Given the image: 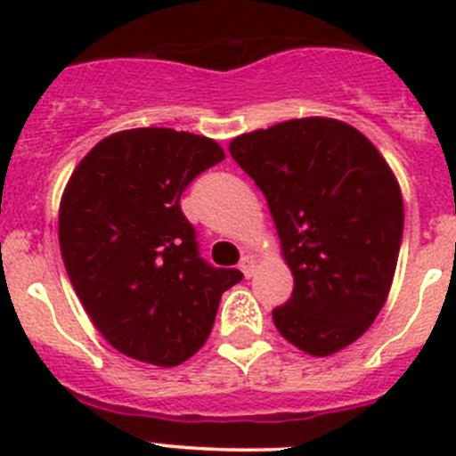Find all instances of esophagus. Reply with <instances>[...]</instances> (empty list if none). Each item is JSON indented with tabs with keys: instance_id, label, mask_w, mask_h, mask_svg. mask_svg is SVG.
<instances>
[{
	"instance_id": "34e87169",
	"label": "esophagus",
	"mask_w": 456,
	"mask_h": 456,
	"mask_svg": "<svg viewBox=\"0 0 456 456\" xmlns=\"http://www.w3.org/2000/svg\"><path fill=\"white\" fill-rule=\"evenodd\" d=\"M256 269H257V257L254 254H245V256H242V260H240V271H242V273H245L247 278H251Z\"/></svg>"
}]
</instances>
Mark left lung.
Returning a JSON list of instances; mask_svg holds the SVG:
<instances>
[{
  "label": "left lung",
  "mask_w": 456,
  "mask_h": 456,
  "mask_svg": "<svg viewBox=\"0 0 456 456\" xmlns=\"http://www.w3.org/2000/svg\"><path fill=\"white\" fill-rule=\"evenodd\" d=\"M233 160L265 194L293 273L273 324L314 357L342 351L386 305L403 232L393 169L348 123L291 118L229 142Z\"/></svg>",
  "instance_id": "left-lung-1"
}]
</instances>
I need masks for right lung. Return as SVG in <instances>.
<instances>
[{"mask_svg": "<svg viewBox=\"0 0 456 456\" xmlns=\"http://www.w3.org/2000/svg\"><path fill=\"white\" fill-rule=\"evenodd\" d=\"M224 159L169 127L114 132L81 159L59 205V247L92 324L118 353L178 366L207 342L220 297L242 280L199 256L185 187Z\"/></svg>", "mask_w": 456, "mask_h": 456, "instance_id": "right-lung-1", "label": "right lung"}]
</instances>
